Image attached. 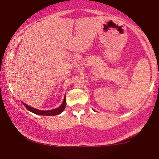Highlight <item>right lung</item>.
Masks as SVG:
<instances>
[{"instance_id":"1","label":"right lung","mask_w":159,"mask_h":159,"mask_svg":"<svg viewBox=\"0 0 159 159\" xmlns=\"http://www.w3.org/2000/svg\"><path fill=\"white\" fill-rule=\"evenodd\" d=\"M23 105H25V107H26L27 110L30 111V112L34 113V114H36L43 115V116H55V115L61 114V113L64 111L66 107V96L64 97V98H63V103L61 104V106L58 107L57 108L53 109V110H50V111H40V110H38V109L34 108V107L29 106V105H27L25 103H23Z\"/></svg>"}]
</instances>
